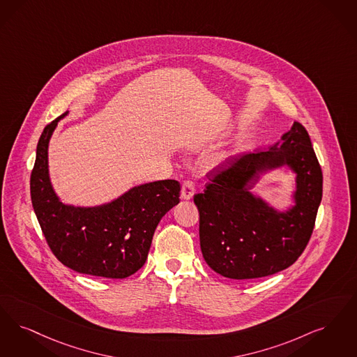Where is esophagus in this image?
Listing matches in <instances>:
<instances>
[{"label": "esophagus", "instance_id": "esophagus-1", "mask_svg": "<svg viewBox=\"0 0 357 357\" xmlns=\"http://www.w3.org/2000/svg\"><path fill=\"white\" fill-rule=\"evenodd\" d=\"M195 194V185L191 181H185L182 185V191H181V198L183 200H191L194 198Z\"/></svg>", "mask_w": 357, "mask_h": 357}]
</instances>
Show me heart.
Segmentation results:
<instances>
[{
  "label": "heart",
  "instance_id": "b5f03b06",
  "mask_svg": "<svg viewBox=\"0 0 357 357\" xmlns=\"http://www.w3.org/2000/svg\"><path fill=\"white\" fill-rule=\"evenodd\" d=\"M225 159L226 158L223 157V155H220V157L215 158L214 160L211 162V167H218L219 165H222L223 162H225Z\"/></svg>",
  "mask_w": 357,
  "mask_h": 357
}]
</instances>
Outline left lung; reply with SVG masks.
<instances>
[{
	"mask_svg": "<svg viewBox=\"0 0 357 357\" xmlns=\"http://www.w3.org/2000/svg\"><path fill=\"white\" fill-rule=\"evenodd\" d=\"M296 175L293 203L278 209L253 187L271 172ZM203 194L200 250L206 263L229 279H257L292 266L310 242L323 195V174L307 130L294 122L270 150L218 172Z\"/></svg>",
	"mask_w": 357,
	"mask_h": 357,
	"instance_id": "left-lung-1",
	"label": "left lung"
}]
</instances>
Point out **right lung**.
<instances>
[{
	"label": "right lung",
	"instance_id": "add662e5",
	"mask_svg": "<svg viewBox=\"0 0 357 357\" xmlns=\"http://www.w3.org/2000/svg\"><path fill=\"white\" fill-rule=\"evenodd\" d=\"M43 128L30 176L31 203L46 242L58 260L74 271L125 279L149 255L160 219L179 203L181 185L166 179L137 185L97 206L62 203L49 172V143L58 122Z\"/></svg>",
	"mask_w": 357,
	"mask_h": 357
}]
</instances>
